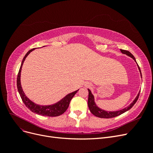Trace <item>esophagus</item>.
<instances>
[{"instance_id": "obj_1", "label": "esophagus", "mask_w": 153, "mask_h": 153, "mask_svg": "<svg viewBox=\"0 0 153 153\" xmlns=\"http://www.w3.org/2000/svg\"><path fill=\"white\" fill-rule=\"evenodd\" d=\"M90 85H91L90 84H88V85H87L86 86H87V87H89V86H90Z\"/></svg>"}]
</instances>
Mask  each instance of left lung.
Returning a JSON list of instances; mask_svg holds the SVG:
<instances>
[{
	"mask_svg": "<svg viewBox=\"0 0 153 153\" xmlns=\"http://www.w3.org/2000/svg\"><path fill=\"white\" fill-rule=\"evenodd\" d=\"M120 50H121V52L123 54H126V55H128V56L131 57L134 60V61H135V62L137 63L135 58L134 57L133 55L130 52H129V51L121 50V49H120ZM137 66L138 68V69H139V71L140 73V76L142 77V73H141L140 69L139 66H138V64H137ZM88 91H89V97H88V106H89V108L91 111V112L92 114L95 115V116L100 117V118H112V117H117V116H118V115H120L121 114H122L124 112H126V111H128L130 108H131L132 106L135 104V103L137 102V101L138 98V96H139V94H140V92H139L138 93L136 98H135V100L133 101V102L129 106H128L127 107L124 108L122 110H117V111H113V112H112V111H106L105 110H103V109L99 108L98 106L96 105V104L95 103L94 96L93 94H92L91 90L88 89Z\"/></svg>",
	"mask_w": 153,
	"mask_h": 153,
	"instance_id": "8db88e82",
	"label": "left lung"
}]
</instances>
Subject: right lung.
<instances>
[{"label": "right lung", "mask_w": 153, "mask_h": 153, "mask_svg": "<svg viewBox=\"0 0 153 153\" xmlns=\"http://www.w3.org/2000/svg\"><path fill=\"white\" fill-rule=\"evenodd\" d=\"M34 50L35 48L30 50L29 52L25 54V57L22 60L21 66L17 76L18 91L19 92L23 102H24V103L25 105L28 108L30 111H32V112L38 115H43V116H48V117L59 116V115H61L66 112V110L68 108L69 103H70V101L71 100V99L73 98V96H75V94L79 89H78L74 92H72L69 94H68L65 97H64L62 99L59 101L58 102L52 105H40L38 104H36L34 101H31L28 97H27L25 92L22 89V85H21V82H20L21 71H22V66L23 64H24V62L25 61L26 57L28 56V55L31 52H32V51Z\"/></svg>", "instance_id": "1"}]
</instances>
